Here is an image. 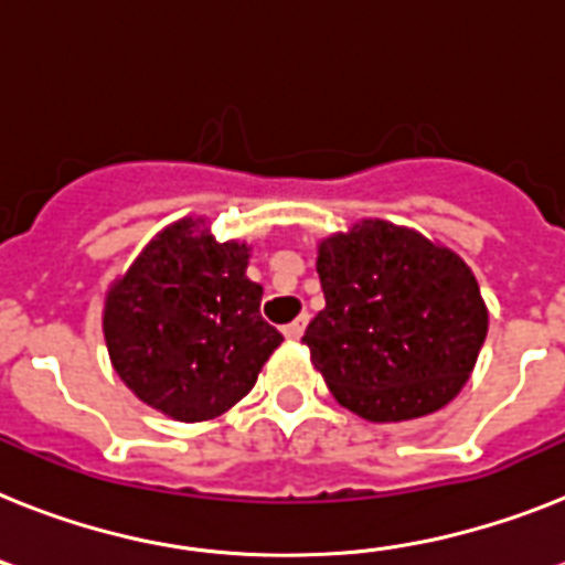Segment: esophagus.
Returning a JSON list of instances; mask_svg holds the SVG:
<instances>
[{"mask_svg": "<svg viewBox=\"0 0 565 565\" xmlns=\"http://www.w3.org/2000/svg\"><path fill=\"white\" fill-rule=\"evenodd\" d=\"M306 326H309V315H300V317H297V320H291V323H288L286 329H282V334H286L288 340H297V338H302V332H306Z\"/></svg>", "mask_w": 565, "mask_h": 565, "instance_id": "obj_1", "label": "esophagus"}]
</instances>
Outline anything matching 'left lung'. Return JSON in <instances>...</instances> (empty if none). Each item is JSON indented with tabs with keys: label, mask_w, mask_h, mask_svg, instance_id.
Returning <instances> with one entry per match:
<instances>
[{
	"label": "left lung",
	"mask_w": 565,
	"mask_h": 565,
	"mask_svg": "<svg viewBox=\"0 0 565 565\" xmlns=\"http://www.w3.org/2000/svg\"><path fill=\"white\" fill-rule=\"evenodd\" d=\"M326 309L302 334L347 409L407 422L456 398L488 334L470 268L416 231L363 222L320 245Z\"/></svg>",
	"instance_id": "left-lung-1"
}]
</instances>
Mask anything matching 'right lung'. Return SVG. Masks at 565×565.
<instances>
[{
  "label": "right lung",
  "instance_id": "add662e5",
  "mask_svg": "<svg viewBox=\"0 0 565 565\" xmlns=\"http://www.w3.org/2000/svg\"><path fill=\"white\" fill-rule=\"evenodd\" d=\"M248 248L195 239L193 222L158 236L109 291L104 332L115 372L149 407L204 422L250 393L282 334L259 315Z\"/></svg>",
  "mask_w": 565,
  "mask_h": 565
}]
</instances>
